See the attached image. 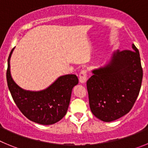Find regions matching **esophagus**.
Returning <instances> with one entry per match:
<instances>
[{"instance_id": "34e87169", "label": "esophagus", "mask_w": 148, "mask_h": 148, "mask_svg": "<svg viewBox=\"0 0 148 148\" xmlns=\"http://www.w3.org/2000/svg\"><path fill=\"white\" fill-rule=\"evenodd\" d=\"M87 70H83L81 71L80 74H79V82L82 84H84L87 81Z\"/></svg>"}]
</instances>
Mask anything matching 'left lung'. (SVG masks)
<instances>
[{"label":"left lung","mask_w":148,"mask_h":148,"mask_svg":"<svg viewBox=\"0 0 148 148\" xmlns=\"http://www.w3.org/2000/svg\"><path fill=\"white\" fill-rule=\"evenodd\" d=\"M117 50L104 66L92 71L87 82L90 108L92 114L105 122L121 118L130 112L142 86L143 70L138 49Z\"/></svg>","instance_id":"1"}]
</instances>
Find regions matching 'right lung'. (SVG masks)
Returning <instances> with one entry per match:
<instances>
[{
  "mask_svg": "<svg viewBox=\"0 0 148 148\" xmlns=\"http://www.w3.org/2000/svg\"><path fill=\"white\" fill-rule=\"evenodd\" d=\"M14 49L8 58L6 80L15 104L30 121L44 125L58 122L67 112L72 90L78 84V77L60 76L49 87L40 91L23 90L13 81L10 73V58Z\"/></svg>",
  "mask_w": 148,
  "mask_h": 148,
  "instance_id": "right-lung-1",
  "label": "right lung"
}]
</instances>
